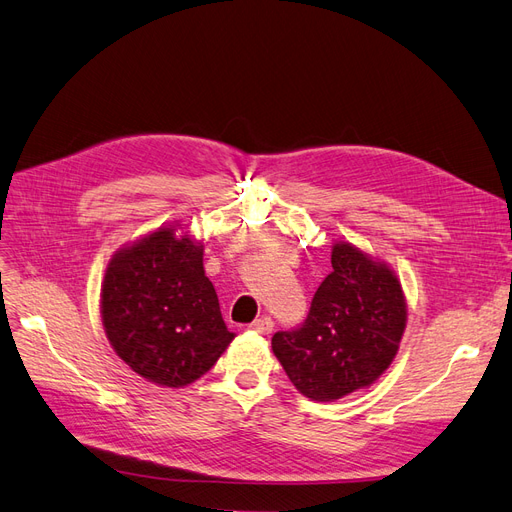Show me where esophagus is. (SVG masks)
Wrapping results in <instances>:
<instances>
[{
  "label": "esophagus",
  "instance_id": "obj_1",
  "mask_svg": "<svg viewBox=\"0 0 512 512\" xmlns=\"http://www.w3.org/2000/svg\"><path fill=\"white\" fill-rule=\"evenodd\" d=\"M251 329H253V332H257V334L268 336V334L272 332V329H274V321H272V317L263 315V317H259V319H255V321L251 323Z\"/></svg>",
  "mask_w": 512,
  "mask_h": 512
}]
</instances>
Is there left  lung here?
Instances as JSON below:
<instances>
[{
    "label": "left lung",
    "mask_w": 512,
    "mask_h": 512,
    "mask_svg": "<svg viewBox=\"0 0 512 512\" xmlns=\"http://www.w3.org/2000/svg\"><path fill=\"white\" fill-rule=\"evenodd\" d=\"M406 300L398 276L351 242H336L332 272L319 285L306 321L272 336L289 381L317 402L370 387L398 353Z\"/></svg>",
    "instance_id": "obj_1"
}]
</instances>
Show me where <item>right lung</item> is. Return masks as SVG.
<instances>
[{
    "label": "right lung",
    "instance_id": "1",
    "mask_svg": "<svg viewBox=\"0 0 512 512\" xmlns=\"http://www.w3.org/2000/svg\"><path fill=\"white\" fill-rule=\"evenodd\" d=\"M106 336L125 364L161 387H185L206 374L234 334L204 274V246L176 225L123 246L102 283Z\"/></svg>",
    "mask_w": 512,
    "mask_h": 512
}]
</instances>
